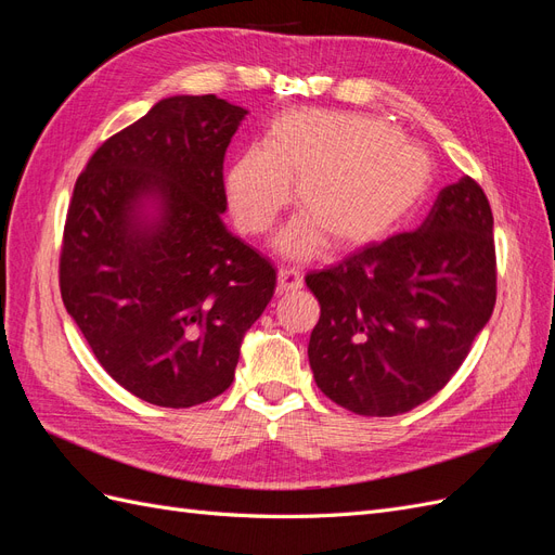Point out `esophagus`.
Segmentation results:
<instances>
[{
	"label": "esophagus",
	"mask_w": 555,
	"mask_h": 555,
	"mask_svg": "<svg viewBox=\"0 0 555 555\" xmlns=\"http://www.w3.org/2000/svg\"><path fill=\"white\" fill-rule=\"evenodd\" d=\"M278 284L282 292H298L300 287H304V275H300L296 268H280Z\"/></svg>",
	"instance_id": "obj_1"
}]
</instances>
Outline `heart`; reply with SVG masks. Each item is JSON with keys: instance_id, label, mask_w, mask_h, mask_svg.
<instances>
[{"instance_id": "1", "label": "heart", "mask_w": 555, "mask_h": 555, "mask_svg": "<svg viewBox=\"0 0 555 555\" xmlns=\"http://www.w3.org/2000/svg\"><path fill=\"white\" fill-rule=\"evenodd\" d=\"M426 150L389 122L363 113L296 108L268 125L263 145H249L224 178L233 222L259 236L289 206L298 182L304 208L275 247L287 259L322 255L331 233L338 247L389 236L430 192Z\"/></svg>"}]
</instances>
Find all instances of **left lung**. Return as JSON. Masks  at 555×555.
<instances>
[{"label":"left lung","instance_id":"8db88e82","mask_svg":"<svg viewBox=\"0 0 555 555\" xmlns=\"http://www.w3.org/2000/svg\"><path fill=\"white\" fill-rule=\"evenodd\" d=\"M306 284L322 306L308 345L319 389L363 416L410 412L453 377L493 314L489 198L465 176L414 233L367 245Z\"/></svg>","mask_w":555,"mask_h":555}]
</instances>
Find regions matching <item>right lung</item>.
Returning <instances> with one entry per match:
<instances>
[{
    "mask_svg": "<svg viewBox=\"0 0 555 555\" xmlns=\"http://www.w3.org/2000/svg\"><path fill=\"white\" fill-rule=\"evenodd\" d=\"M247 108L176 94L111 137L66 215L60 289L104 371L159 408L224 393L275 294V268L227 229L224 153Z\"/></svg>",
    "mask_w": 555,
    "mask_h": 555,
    "instance_id": "obj_1",
    "label": "right lung"
}]
</instances>
